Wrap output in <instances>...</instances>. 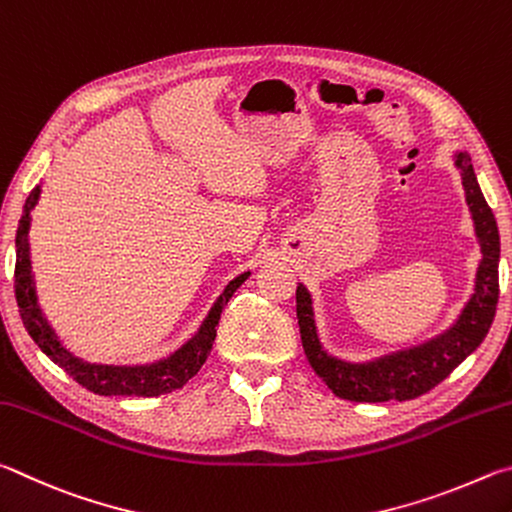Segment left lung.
Here are the masks:
<instances>
[{
	"label": "left lung",
	"mask_w": 512,
	"mask_h": 512,
	"mask_svg": "<svg viewBox=\"0 0 512 512\" xmlns=\"http://www.w3.org/2000/svg\"><path fill=\"white\" fill-rule=\"evenodd\" d=\"M452 161L461 173L465 204H468L481 258L474 272L470 297L445 330L420 344L375 355L369 360H344L330 353L321 342L315 297L306 285H297V317L303 351L312 371L339 398L353 402H387L423 396L438 382H443L465 357L477 351L488 335L499 297V229L481 193L468 152L454 150Z\"/></svg>",
	"instance_id": "1"
}]
</instances>
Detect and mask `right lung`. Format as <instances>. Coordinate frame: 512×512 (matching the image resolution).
<instances>
[{"mask_svg":"<svg viewBox=\"0 0 512 512\" xmlns=\"http://www.w3.org/2000/svg\"><path fill=\"white\" fill-rule=\"evenodd\" d=\"M42 193V182L33 188L29 200L24 204L20 224H17L15 236V299L20 308V317L24 328L40 351L49 357L53 364L65 369L71 378L85 389L98 396H134V398H157L164 393L182 389L193 375L202 369V364L209 357L215 333H218V321L222 308L227 306L242 283H245L251 272H242L236 279L227 283V288L220 292V297L213 301V306L206 312L202 324L197 326L195 333L186 339L182 346L170 351L166 357H157L152 362L139 364H101L87 362L69 351L62 342L56 328L49 324L47 315L40 306L38 288H35V274L31 261V211L38 206Z\"/></svg>","mask_w":512,"mask_h":512,"instance_id":"right-lung-1","label":"right lung"}]
</instances>
